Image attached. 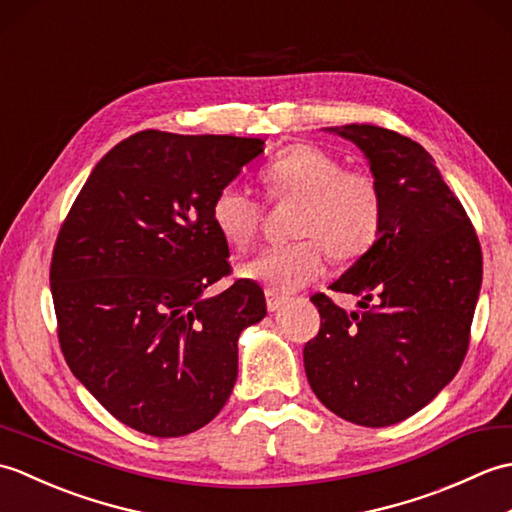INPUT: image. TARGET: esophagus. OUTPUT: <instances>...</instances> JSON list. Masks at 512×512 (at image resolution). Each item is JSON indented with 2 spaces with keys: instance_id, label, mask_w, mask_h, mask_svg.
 Masks as SVG:
<instances>
[{
  "instance_id": "34e87169",
  "label": "esophagus",
  "mask_w": 512,
  "mask_h": 512,
  "mask_svg": "<svg viewBox=\"0 0 512 512\" xmlns=\"http://www.w3.org/2000/svg\"><path fill=\"white\" fill-rule=\"evenodd\" d=\"M281 303H284V297L275 295L273 290H266V308H268V312H277L281 308Z\"/></svg>"
}]
</instances>
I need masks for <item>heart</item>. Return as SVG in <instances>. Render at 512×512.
<instances>
[{"instance_id":"1","label":"heart","mask_w":512,"mask_h":512,"mask_svg":"<svg viewBox=\"0 0 512 512\" xmlns=\"http://www.w3.org/2000/svg\"><path fill=\"white\" fill-rule=\"evenodd\" d=\"M270 202L295 200L290 233L297 239L266 246L242 266L266 290L295 292L323 273L325 250L339 264L367 255L383 228L385 200L369 171L341 169V160L314 143H297L259 171ZM266 204L237 184L211 200V222L228 246L246 248L264 222Z\"/></svg>"}]
</instances>
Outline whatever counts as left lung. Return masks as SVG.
I'll return each mask as SVG.
<instances>
[{
	"label": "left lung",
	"instance_id": "left-lung-1",
	"mask_svg": "<svg viewBox=\"0 0 512 512\" xmlns=\"http://www.w3.org/2000/svg\"><path fill=\"white\" fill-rule=\"evenodd\" d=\"M336 132L365 151L385 217L372 250L330 286L363 297L365 310L347 314L323 292L312 295L321 328L303 347V365L336 416L389 427L429 405L462 367L482 248L462 202L418 143L374 125Z\"/></svg>",
	"mask_w": 512,
	"mask_h": 512
}]
</instances>
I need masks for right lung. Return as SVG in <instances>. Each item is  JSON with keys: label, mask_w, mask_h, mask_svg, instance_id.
I'll list each match as a JSON object with an SVG mask.
<instances>
[{"label": "right lung", "mask_w": 512, "mask_h": 512, "mask_svg": "<svg viewBox=\"0 0 512 512\" xmlns=\"http://www.w3.org/2000/svg\"><path fill=\"white\" fill-rule=\"evenodd\" d=\"M264 140L145 129L107 151L52 248L50 290L65 363L127 427L178 438L211 422L237 378V339L266 317L235 279L211 200Z\"/></svg>", "instance_id": "1"}]
</instances>
